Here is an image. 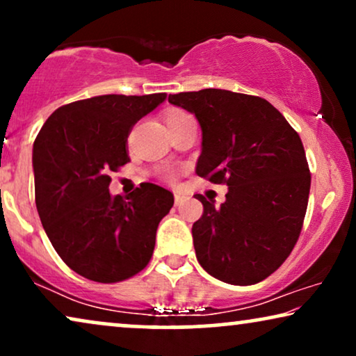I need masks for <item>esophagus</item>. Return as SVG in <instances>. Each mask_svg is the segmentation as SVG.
<instances>
[{"label":"esophagus","instance_id":"obj_1","mask_svg":"<svg viewBox=\"0 0 356 356\" xmlns=\"http://www.w3.org/2000/svg\"><path fill=\"white\" fill-rule=\"evenodd\" d=\"M188 201V196H184L183 193H175V204L177 206H181V204H184Z\"/></svg>","mask_w":356,"mask_h":356}]
</instances>
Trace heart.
Segmentation results:
<instances>
[{
  "label": "heart",
  "mask_w": 356,
  "mask_h": 356,
  "mask_svg": "<svg viewBox=\"0 0 356 356\" xmlns=\"http://www.w3.org/2000/svg\"><path fill=\"white\" fill-rule=\"evenodd\" d=\"M181 113H184V111H179V110L170 111V113L167 115V120H168V118H173V116H177V115H181Z\"/></svg>",
  "instance_id": "obj_1"
}]
</instances>
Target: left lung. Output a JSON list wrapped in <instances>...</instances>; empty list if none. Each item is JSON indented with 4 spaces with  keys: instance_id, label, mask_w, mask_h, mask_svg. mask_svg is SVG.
I'll return each mask as SVG.
<instances>
[{
    "instance_id": "8db88e82",
    "label": "left lung",
    "mask_w": 356,
    "mask_h": 356,
    "mask_svg": "<svg viewBox=\"0 0 356 356\" xmlns=\"http://www.w3.org/2000/svg\"><path fill=\"white\" fill-rule=\"evenodd\" d=\"M168 102L201 124L196 173L228 186L220 207L196 196L204 206L193 225L199 264L225 284L264 280L290 256L308 207L311 173L298 133L256 95L202 89Z\"/></svg>"
}]
</instances>
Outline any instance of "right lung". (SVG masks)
<instances>
[{
  "label": "right lung",
  "mask_w": 356,
  "mask_h": 356,
  "mask_svg": "<svg viewBox=\"0 0 356 356\" xmlns=\"http://www.w3.org/2000/svg\"><path fill=\"white\" fill-rule=\"evenodd\" d=\"M167 94L99 95L53 111L33 143L35 204L53 248L86 279L115 284L144 269L173 194L143 183L111 196L110 173L129 162L133 126Z\"/></svg>",
  "instance_id": "add662e5"
}]
</instances>
